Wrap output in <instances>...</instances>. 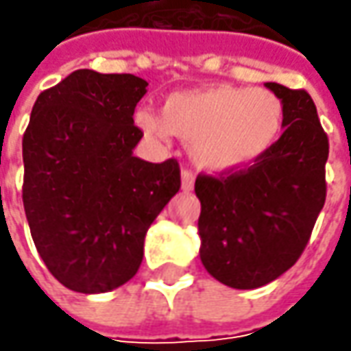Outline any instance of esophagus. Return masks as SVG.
Segmentation results:
<instances>
[{
    "label": "esophagus",
    "instance_id": "1",
    "mask_svg": "<svg viewBox=\"0 0 351 351\" xmlns=\"http://www.w3.org/2000/svg\"><path fill=\"white\" fill-rule=\"evenodd\" d=\"M193 183H195V178L189 169H182V189L183 191H191L193 189Z\"/></svg>",
    "mask_w": 351,
    "mask_h": 351
}]
</instances>
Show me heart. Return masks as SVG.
Masks as SVG:
<instances>
[{"label": "heart", "mask_w": 351, "mask_h": 351, "mask_svg": "<svg viewBox=\"0 0 351 351\" xmlns=\"http://www.w3.org/2000/svg\"><path fill=\"white\" fill-rule=\"evenodd\" d=\"M285 107L269 89L215 86L176 91L162 115L136 113V125L156 138L169 132L189 142V156L205 171L230 173L256 164L281 136Z\"/></svg>", "instance_id": "b5f03b06"}]
</instances>
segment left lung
Here are the masks:
<instances>
[{"instance_id": "1", "label": "left lung", "mask_w": 351, "mask_h": 351, "mask_svg": "<svg viewBox=\"0 0 351 351\" xmlns=\"http://www.w3.org/2000/svg\"><path fill=\"white\" fill-rule=\"evenodd\" d=\"M265 88L285 107L283 134L250 168L221 178L199 176V256L217 281L258 289L299 260L326 199L328 136L304 89Z\"/></svg>"}]
</instances>
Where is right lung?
Instances as JSON below:
<instances>
[{"instance_id": "obj_1", "label": "right lung", "mask_w": 351, "mask_h": 351, "mask_svg": "<svg viewBox=\"0 0 351 351\" xmlns=\"http://www.w3.org/2000/svg\"><path fill=\"white\" fill-rule=\"evenodd\" d=\"M148 82L75 70L33 105L23 134V205L48 271L64 287L95 295L138 271L144 238L180 191L176 160L132 154L142 130L134 107Z\"/></svg>"}]
</instances>
